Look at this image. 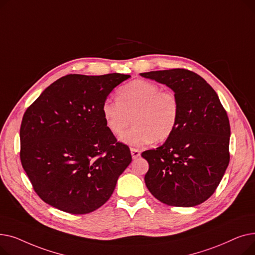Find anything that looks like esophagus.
I'll list each match as a JSON object with an SVG mask.
<instances>
[{
	"label": "esophagus",
	"instance_id": "esophagus-1",
	"mask_svg": "<svg viewBox=\"0 0 255 255\" xmlns=\"http://www.w3.org/2000/svg\"><path fill=\"white\" fill-rule=\"evenodd\" d=\"M131 151V156L133 159H137L139 156H140V151L137 150V149H134V148H131L130 149Z\"/></svg>",
	"mask_w": 255,
	"mask_h": 255
}]
</instances>
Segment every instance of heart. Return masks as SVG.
Returning <instances> with one entry per match:
<instances>
[{
	"mask_svg": "<svg viewBox=\"0 0 255 255\" xmlns=\"http://www.w3.org/2000/svg\"><path fill=\"white\" fill-rule=\"evenodd\" d=\"M104 123L114 135L122 136L133 119V127L122 140L142 146L166 140L175 131L180 115L175 92L150 80L136 79L121 87L117 99L107 98L101 106Z\"/></svg>",
	"mask_w": 255,
	"mask_h": 255,
	"instance_id": "obj_1",
	"label": "heart"
}]
</instances>
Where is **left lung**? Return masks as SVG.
<instances>
[{"instance_id":"obj_1","label":"left lung","mask_w":255,"mask_h":255,"mask_svg":"<svg viewBox=\"0 0 255 255\" xmlns=\"http://www.w3.org/2000/svg\"><path fill=\"white\" fill-rule=\"evenodd\" d=\"M169 87L179 99L175 131L157 149L141 153L149 163L145 186L160 202L173 207L202 204L218 187L230 163L231 126L217 93L187 69L140 73Z\"/></svg>"}]
</instances>
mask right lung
Wrapping results in <instances>:
<instances>
[{"instance_id":"1","label":"right lung","mask_w":255,"mask_h":255,"mask_svg":"<svg viewBox=\"0 0 255 255\" xmlns=\"http://www.w3.org/2000/svg\"><path fill=\"white\" fill-rule=\"evenodd\" d=\"M130 75L68 74L25 111L20 161L43 202L70 214L97 210L112 196L132 157L107 129L101 106Z\"/></svg>"}]
</instances>
